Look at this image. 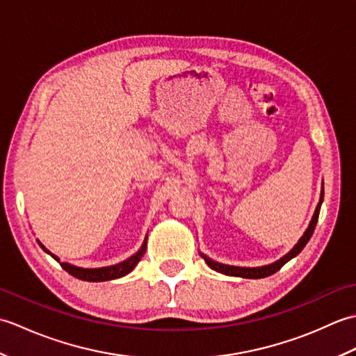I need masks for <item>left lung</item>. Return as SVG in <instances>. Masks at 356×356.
<instances>
[{
  "mask_svg": "<svg viewBox=\"0 0 356 356\" xmlns=\"http://www.w3.org/2000/svg\"><path fill=\"white\" fill-rule=\"evenodd\" d=\"M323 197H324V191L321 190L320 202H318V205H316V209H315V213H314L312 220H311V223H309L307 229L305 231L303 237L298 240V243L295 245L289 252H287L284 257H282V259H280V260H277L275 263H270V264H266V266H260V268H240V266H229V264L217 263L214 260H211L209 257H207L205 254H200V255L203 257V259H205L207 264H208L211 269L220 272V274H225V275L241 277V278H264V277H269L272 274H275L277 270L282 269L283 264H286L291 259H293V257H297L301 251H303V248L306 246L307 241L311 240L312 234H314V229H315V226H316V222H318V216H320V208H321V203H323Z\"/></svg>",
  "mask_w": 356,
  "mask_h": 356,
  "instance_id": "left-lung-1",
  "label": "left lung"
}]
</instances>
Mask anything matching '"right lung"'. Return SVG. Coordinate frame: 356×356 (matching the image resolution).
I'll use <instances>...</instances> for the list:
<instances>
[{"label":"right lung","mask_w":356,"mask_h":356,"mask_svg":"<svg viewBox=\"0 0 356 356\" xmlns=\"http://www.w3.org/2000/svg\"><path fill=\"white\" fill-rule=\"evenodd\" d=\"M40 246L44 249L45 252L50 254L53 259H55L59 264H61L63 269L69 272L70 275L76 277L79 280H84V282H107V280H115V278H120L127 274H130V272L136 268V264H138L142 259V255L145 254V249H147V238L143 241L142 248L139 249L138 252L134 255H131L130 259H127L124 261H120L118 264H113V266H105V268H93V269H88V268H78V266H73L70 263H65V261H59L58 257L55 254H51L47 248H45L41 241H38Z\"/></svg>","instance_id":"add662e5"}]
</instances>
